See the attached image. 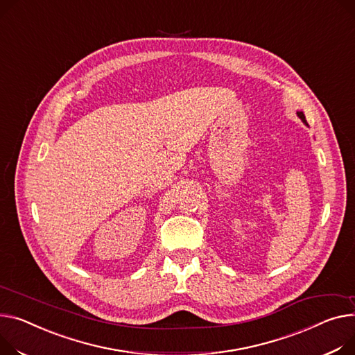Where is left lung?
I'll use <instances>...</instances> for the list:
<instances>
[{
    "instance_id": "8db88e82",
    "label": "left lung",
    "mask_w": 355,
    "mask_h": 355,
    "mask_svg": "<svg viewBox=\"0 0 355 355\" xmlns=\"http://www.w3.org/2000/svg\"><path fill=\"white\" fill-rule=\"evenodd\" d=\"M297 114H298V116H300L301 120H302V123H304V124H306V125H309V123H306V120H305V115H304V112H302V111H298Z\"/></svg>"
}]
</instances>
